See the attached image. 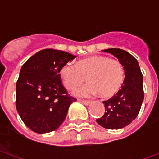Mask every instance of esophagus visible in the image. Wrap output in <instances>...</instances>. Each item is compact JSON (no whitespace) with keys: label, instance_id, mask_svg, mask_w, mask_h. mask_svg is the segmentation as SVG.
Returning a JSON list of instances; mask_svg holds the SVG:
<instances>
[{"label":"esophagus","instance_id":"esophagus-1","mask_svg":"<svg viewBox=\"0 0 159 159\" xmlns=\"http://www.w3.org/2000/svg\"><path fill=\"white\" fill-rule=\"evenodd\" d=\"M83 105H85V106H89L90 103H91V101H87V100H80Z\"/></svg>","mask_w":159,"mask_h":159}]
</instances>
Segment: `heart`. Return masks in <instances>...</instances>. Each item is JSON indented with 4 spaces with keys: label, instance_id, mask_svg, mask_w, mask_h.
Wrapping results in <instances>:
<instances>
[{
    "label": "heart",
    "instance_id": "obj_1",
    "mask_svg": "<svg viewBox=\"0 0 159 159\" xmlns=\"http://www.w3.org/2000/svg\"><path fill=\"white\" fill-rule=\"evenodd\" d=\"M63 84L74 89L87 81L86 85L76 89L73 94L77 97H91L100 93L102 98L113 96L118 92L124 80L122 64L106 56L93 55L81 59L76 64L67 62L59 70Z\"/></svg>",
    "mask_w": 159,
    "mask_h": 159
}]
</instances>
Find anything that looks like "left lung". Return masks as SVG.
<instances>
[{
	"mask_svg": "<svg viewBox=\"0 0 159 159\" xmlns=\"http://www.w3.org/2000/svg\"><path fill=\"white\" fill-rule=\"evenodd\" d=\"M115 56L124 70L122 89L110 100L103 101L105 114L96 120L100 126L108 129H123L135 119L144 100L143 76L139 63L129 52L120 48L102 50Z\"/></svg>",
	"mask_w": 159,
	"mask_h": 159,
	"instance_id": "left-lung-1",
	"label": "left lung"
}]
</instances>
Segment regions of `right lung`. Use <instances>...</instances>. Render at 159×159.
Instances as JSON below:
<instances>
[{"instance_id": "right-lung-1", "label": "right lung", "mask_w": 159, "mask_h": 159, "mask_svg": "<svg viewBox=\"0 0 159 159\" xmlns=\"http://www.w3.org/2000/svg\"><path fill=\"white\" fill-rule=\"evenodd\" d=\"M76 57L64 51L43 49L23 65L16 83V108L30 129L48 133L65 121L76 100L67 95L59 70Z\"/></svg>"}]
</instances>
